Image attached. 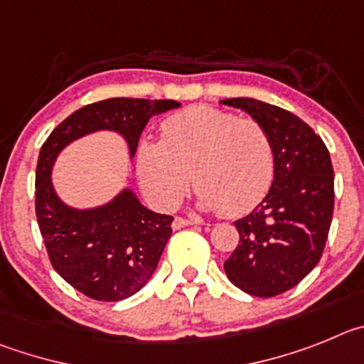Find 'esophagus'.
<instances>
[{
	"instance_id": "1",
	"label": "esophagus",
	"mask_w": 364,
	"mask_h": 364,
	"mask_svg": "<svg viewBox=\"0 0 364 364\" xmlns=\"http://www.w3.org/2000/svg\"><path fill=\"white\" fill-rule=\"evenodd\" d=\"M190 225H199L198 219H185V218H176L174 223H172V228L174 230H179L183 227H190Z\"/></svg>"
}]
</instances>
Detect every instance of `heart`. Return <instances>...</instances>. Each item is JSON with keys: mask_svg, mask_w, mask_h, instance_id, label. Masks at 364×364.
Segmentation results:
<instances>
[{"mask_svg": "<svg viewBox=\"0 0 364 364\" xmlns=\"http://www.w3.org/2000/svg\"><path fill=\"white\" fill-rule=\"evenodd\" d=\"M274 170L276 154L263 125L205 105L170 116L161 141L137 146L139 181L161 208L178 205L192 174L203 208L247 214L270 190Z\"/></svg>", "mask_w": 364, "mask_h": 364, "instance_id": "b5f03b06", "label": "heart"}]
</instances>
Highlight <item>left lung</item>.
Here are the masks:
<instances>
[{"instance_id":"1","label":"left lung","mask_w":364,"mask_h":364,"mask_svg":"<svg viewBox=\"0 0 364 364\" xmlns=\"http://www.w3.org/2000/svg\"><path fill=\"white\" fill-rule=\"evenodd\" d=\"M243 110L270 134L276 170L268 194L235 221L239 245L225 261L243 292L274 297L319 263L333 214V168L323 139L303 119L252 97L219 101Z\"/></svg>"}]
</instances>
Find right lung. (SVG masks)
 Segmentation results:
<instances>
[{
	"instance_id": "1",
	"label": "right lung",
	"mask_w": 364,
	"mask_h": 364,
	"mask_svg": "<svg viewBox=\"0 0 364 364\" xmlns=\"http://www.w3.org/2000/svg\"><path fill=\"white\" fill-rule=\"evenodd\" d=\"M172 100L110 97L76 110L52 130L36 168V215L54 270L96 301H121L139 292L156 272L172 234V215L146 208L125 186L103 205L70 206L52 183L55 159L70 143L109 130L125 139L129 158L156 114L178 109Z\"/></svg>"
}]
</instances>
